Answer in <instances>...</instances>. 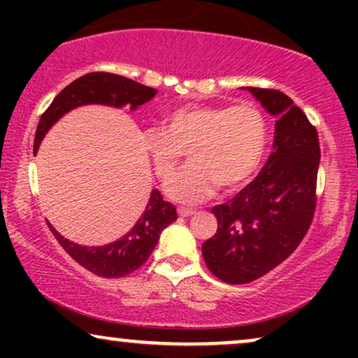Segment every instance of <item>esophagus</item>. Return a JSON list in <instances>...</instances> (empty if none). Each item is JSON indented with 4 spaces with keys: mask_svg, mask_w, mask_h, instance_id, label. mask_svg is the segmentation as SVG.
I'll return each instance as SVG.
<instances>
[{
    "mask_svg": "<svg viewBox=\"0 0 358 358\" xmlns=\"http://www.w3.org/2000/svg\"><path fill=\"white\" fill-rule=\"evenodd\" d=\"M195 213V210H192V208H185V207H180L178 208V215L180 217H190Z\"/></svg>",
    "mask_w": 358,
    "mask_h": 358,
    "instance_id": "esophagus-1",
    "label": "esophagus"
}]
</instances>
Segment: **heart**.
<instances>
[{
  "mask_svg": "<svg viewBox=\"0 0 358 358\" xmlns=\"http://www.w3.org/2000/svg\"><path fill=\"white\" fill-rule=\"evenodd\" d=\"M269 124L254 102L236 106H185L163 117V127H151L143 148L156 176L166 180L187 151L190 165L166 183L175 202L200 203L219 187L237 190L256 175L266 156Z\"/></svg>",
  "mask_w": 358,
  "mask_h": 358,
  "instance_id": "1",
  "label": "heart"
}]
</instances>
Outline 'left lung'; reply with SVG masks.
I'll return each instance as SVG.
<instances>
[{
	"label": "left lung",
	"mask_w": 358,
	"mask_h": 358,
	"mask_svg": "<svg viewBox=\"0 0 358 358\" xmlns=\"http://www.w3.org/2000/svg\"><path fill=\"white\" fill-rule=\"evenodd\" d=\"M248 90L278 121L274 151L261 173L212 208L219 227L202 244V254L213 276L229 285H248L286 261L306 236L316 208V127L281 90Z\"/></svg>",
	"instance_id": "obj_1"
}]
</instances>
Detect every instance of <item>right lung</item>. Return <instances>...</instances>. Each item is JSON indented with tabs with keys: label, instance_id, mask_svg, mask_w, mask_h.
<instances>
[{
	"label": "right lung",
	"instance_id": "1",
	"mask_svg": "<svg viewBox=\"0 0 358 358\" xmlns=\"http://www.w3.org/2000/svg\"><path fill=\"white\" fill-rule=\"evenodd\" d=\"M156 92L158 90L153 87H148V85L117 76V73H85L62 90L42 114L38 126H36L34 153H36L40 141L53 122L59 121L65 113H69L73 108H79L84 104H106L121 108V106L129 104L131 109H136L138 106L150 101ZM175 220V205L165 202L162 193L153 190L150 202L146 205V210L139 217L134 227L113 244L101 245V248L77 245L64 239L52 225H48V227H50L55 239L59 241V244L65 249V252L73 261L79 262L82 268L102 278H122L134 273L145 264L156 244H158L159 234L166 225H170Z\"/></svg>",
	"mask_w": 358,
	"mask_h": 358
}]
</instances>
